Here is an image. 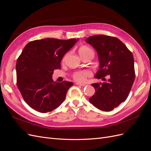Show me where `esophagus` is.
Returning a JSON list of instances; mask_svg holds the SVG:
<instances>
[{
	"label": "esophagus",
	"instance_id": "esophagus-1",
	"mask_svg": "<svg viewBox=\"0 0 151 151\" xmlns=\"http://www.w3.org/2000/svg\"><path fill=\"white\" fill-rule=\"evenodd\" d=\"M76 85L81 86H83V87H84V86H86V84H83V83H76Z\"/></svg>",
	"mask_w": 151,
	"mask_h": 151
}]
</instances>
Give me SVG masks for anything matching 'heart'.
Instances as JSON below:
<instances>
[{
    "mask_svg": "<svg viewBox=\"0 0 151 151\" xmlns=\"http://www.w3.org/2000/svg\"><path fill=\"white\" fill-rule=\"evenodd\" d=\"M91 51V50L88 48V47H82L79 49V53H86L87 52ZM91 76V72L89 70H82V71H79V72H75L74 74H73V77L74 79L78 81V82H84L87 77H89Z\"/></svg>",
    "mask_w": 151,
    "mask_h": 151,
    "instance_id": "obj_1",
    "label": "heart"
}]
</instances>
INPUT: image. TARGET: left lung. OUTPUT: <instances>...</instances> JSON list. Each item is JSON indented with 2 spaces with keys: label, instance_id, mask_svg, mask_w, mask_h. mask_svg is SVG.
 Instances as JSON below:
<instances>
[{
  "label": "left lung",
  "instance_id": "8db88e82",
  "mask_svg": "<svg viewBox=\"0 0 151 151\" xmlns=\"http://www.w3.org/2000/svg\"><path fill=\"white\" fill-rule=\"evenodd\" d=\"M85 41L98 55L99 67L95 78L109 76L103 83L91 84L96 93L89 101L102 111H111L125 101L133 85L135 77L133 55L119 39L112 36L98 35Z\"/></svg>",
  "mask_w": 151,
  "mask_h": 151
}]
</instances>
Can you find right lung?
Returning <instances> with one entry per match:
<instances>
[{"label":"right lung","mask_w":151,"mask_h":151,"mask_svg":"<svg viewBox=\"0 0 151 151\" xmlns=\"http://www.w3.org/2000/svg\"><path fill=\"white\" fill-rule=\"evenodd\" d=\"M79 39L45 38L27 44L17 58V86L24 101L41 113L52 111L63 102L72 82H54L63 55Z\"/></svg>","instance_id":"right-lung-1"}]
</instances>
